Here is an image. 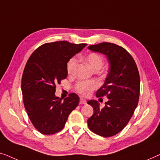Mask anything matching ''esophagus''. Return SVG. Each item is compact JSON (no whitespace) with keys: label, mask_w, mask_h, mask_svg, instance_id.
Instances as JSON below:
<instances>
[{"label":"esophagus","mask_w":160,"mask_h":160,"mask_svg":"<svg viewBox=\"0 0 160 160\" xmlns=\"http://www.w3.org/2000/svg\"><path fill=\"white\" fill-rule=\"evenodd\" d=\"M87 102L84 98H80V104H86Z\"/></svg>","instance_id":"obj_1"}]
</instances>
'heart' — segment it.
I'll list each match as a JSON object with an SVG mask.
<instances>
[{"label": "heart", "mask_w": 160, "mask_h": 160, "mask_svg": "<svg viewBox=\"0 0 160 160\" xmlns=\"http://www.w3.org/2000/svg\"><path fill=\"white\" fill-rule=\"evenodd\" d=\"M85 61L94 71H98L103 64V59L102 56L96 53H90L85 57ZM77 66V59L72 58L69 60L67 65V71L68 75H72ZM97 87V84L93 81H80L75 85V89L78 93L83 96H88L93 90Z\"/></svg>", "instance_id": "1"}]
</instances>
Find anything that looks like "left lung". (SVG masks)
<instances>
[{
	"label": "left lung",
	"mask_w": 160,
	"mask_h": 160,
	"mask_svg": "<svg viewBox=\"0 0 160 160\" xmlns=\"http://www.w3.org/2000/svg\"><path fill=\"white\" fill-rule=\"evenodd\" d=\"M88 49L104 54L109 67L104 83L96 92L98 98L106 96L108 101L103 109H100L97 101L88 102L94 110L88 120V125L99 136H113L125 127L138 105L140 94L138 67L131 55L116 44L102 42L89 46Z\"/></svg>",
	"instance_id": "1"
}]
</instances>
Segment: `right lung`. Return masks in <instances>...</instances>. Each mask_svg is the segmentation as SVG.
<instances>
[{
	"label": "right lung",
	"instance_id": "1",
	"mask_svg": "<svg viewBox=\"0 0 160 160\" xmlns=\"http://www.w3.org/2000/svg\"><path fill=\"white\" fill-rule=\"evenodd\" d=\"M87 44L67 41L48 42L32 53L22 78L23 102L34 127L44 135L59 132L72 111L79 104V96L71 93L62 101L55 96L56 84L67 77L69 60Z\"/></svg>",
	"mask_w": 160,
	"mask_h": 160
}]
</instances>
